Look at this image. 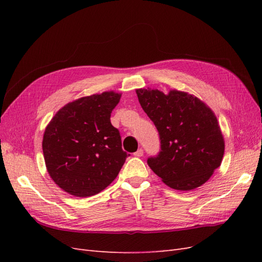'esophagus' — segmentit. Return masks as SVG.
Segmentation results:
<instances>
[{
  "mask_svg": "<svg viewBox=\"0 0 262 262\" xmlns=\"http://www.w3.org/2000/svg\"><path fill=\"white\" fill-rule=\"evenodd\" d=\"M134 156H137V157H141V156H143V149L142 148H139L136 153H134Z\"/></svg>",
  "mask_w": 262,
  "mask_h": 262,
  "instance_id": "34e87169",
  "label": "esophagus"
}]
</instances>
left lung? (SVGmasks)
Returning <instances> with one entry per match:
<instances>
[{
  "label": "left lung",
  "mask_w": 262,
  "mask_h": 262,
  "mask_svg": "<svg viewBox=\"0 0 262 262\" xmlns=\"http://www.w3.org/2000/svg\"><path fill=\"white\" fill-rule=\"evenodd\" d=\"M145 114L158 131L161 149L147 165L176 190L200 187L220 167L224 139L216 117L200 99L184 92L137 90Z\"/></svg>",
  "instance_id": "left-lung-1"
}]
</instances>
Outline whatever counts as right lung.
Wrapping results in <instances>:
<instances>
[{"label": "right lung", "mask_w": 262, "mask_h": 262, "mask_svg": "<svg viewBox=\"0 0 262 262\" xmlns=\"http://www.w3.org/2000/svg\"><path fill=\"white\" fill-rule=\"evenodd\" d=\"M121 95L105 92L66 105L46 128L42 150L50 177L66 192L99 193L118 176L129 154L110 122Z\"/></svg>", "instance_id": "add662e5"}]
</instances>
